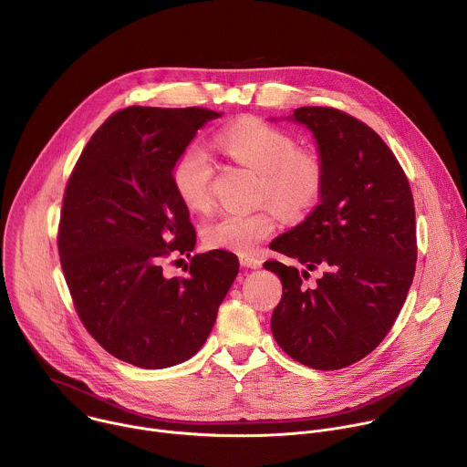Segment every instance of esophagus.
<instances>
[{
    "label": "esophagus",
    "mask_w": 467,
    "mask_h": 467,
    "mask_svg": "<svg viewBox=\"0 0 467 467\" xmlns=\"http://www.w3.org/2000/svg\"><path fill=\"white\" fill-rule=\"evenodd\" d=\"M240 264L244 265V268H247V270H256V268H260V265H262L260 258L251 256V254H240Z\"/></svg>",
    "instance_id": "1"
}]
</instances>
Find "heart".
<instances>
[{
	"mask_svg": "<svg viewBox=\"0 0 467 467\" xmlns=\"http://www.w3.org/2000/svg\"><path fill=\"white\" fill-rule=\"evenodd\" d=\"M214 144L236 164L258 173V197L270 199L253 213L222 214L202 229V240L211 249L247 254L258 242L275 231V211L286 220H301L319 202L325 168L316 151L297 150L286 130L256 118L238 119L223 127ZM170 182L179 202L192 213L211 207L213 166L199 146H186L171 164Z\"/></svg>",
	"mask_w": 467,
	"mask_h": 467,
	"instance_id": "b5f03b06",
	"label": "heart"
}]
</instances>
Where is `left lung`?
<instances>
[{"label":"left lung","mask_w":467,"mask_h":467,"mask_svg":"<svg viewBox=\"0 0 467 467\" xmlns=\"http://www.w3.org/2000/svg\"><path fill=\"white\" fill-rule=\"evenodd\" d=\"M325 168L319 205L270 247L305 265L277 260L283 297L272 316L279 348L314 369H340L369 355L389 332L416 272V211L409 179L366 123L328 107L296 109ZM321 265L314 289L306 276Z\"/></svg>","instance_id":"left-lung-1"}]
</instances>
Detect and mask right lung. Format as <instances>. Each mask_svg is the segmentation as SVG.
I'll return each mask as SVG.
<instances>
[{
	"label": "right lung",
	"mask_w": 467,
	"mask_h": 467,
	"mask_svg": "<svg viewBox=\"0 0 467 467\" xmlns=\"http://www.w3.org/2000/svg\"><path fill=\"white\" fill-rule=\"evenodd\" d=\"M209 109L127 107L88 140L66 184L58 225L60 265L76 310L112 357L162 369L207 342L238 275L236 254H193L188 277H164L162 260L193 251L195 231L170 170Z\"/></svg>",
	"instance_id": "obj_1"
}]
</instances>
